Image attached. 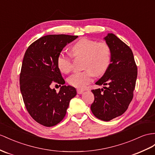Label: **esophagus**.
<instances>
[{
  "instance_id": "34e87169",
  "label": "esophagus",
  "mask_w": 155,
  "mask_h": 155,
  "mask_svg": "<svg viewBox=\"0 0 155 155\" xmlns=\"http://www.w3.org/2000/svg\"><path fill=\"white\" fill-rule=\"evenodd\" d=\"M77 92L78 94H81L83 92H84V90H81V89H77Z\"/></svg>"
}]
</instances>
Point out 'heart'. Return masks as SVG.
<instances>
[{"instance_id":"heart-1","label":"heart","mask_w":155,"mask_h":155,"mask_svg":"<svg viewBox=\"0 0 155 155\" xmlns=\"http://www.w3.org/2000/svg\"><path fill=\"white\" fill-rule=\"evenodd\" d=\"M71 51L74 57L85 58L84 68L86 70L75 73L68 78L69 84L77 88H84L92 81L95 74H104L111 60V51L108 44L88 38L78 41L71 48ZM57 64L62 73H68L72 69V58L61 53L58 58Z\"/></svg>"}]
</instances>
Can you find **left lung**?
I'll return each instance as SVG.
<instances>
[{
	"mask_svg": "<svg viewBox=\"0 0 155 155\" xmlns=\"http://www.w3.org/2000/svg\"><path fill=\"white\" fill-rule=\"evenodd\" d=\"M104 39L110 48L111 60L104 76L96 82L105 86L92 90L94 101L90 108L95 117L109 121L122 115L132 100L137 68L128 45L113 33Z\"/></svg>",
	"mask_w": 155,
	"mask_h": 155,
	"instance_id": "8db88e82",
	"label": "left lung"
}]
</instances>
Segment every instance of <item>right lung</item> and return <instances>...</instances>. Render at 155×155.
I'll return each mask as SVG.
<instances>
[{
    "label": "right lung",
    "mask_w": 155,
    "mask_h": 155,
    "mask_svg": "<svg viewBox=\"0 0 155 155\" xmlns=\"http://www.w3.org/2000/svg\"><path fill=\"white\" fill-rule=\"evenodd\" d=\"M78 36L49 35L38 38L27 49L19 76L20 90L31 117L46 127L58 124L65 117L69 102L77 95L65 81L57 59L67 44ZM53 82L62 84L60 92L50 88Z\"/></svg>",
    "instance_id": "add662e5"
}]
</instances>
